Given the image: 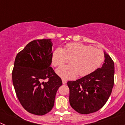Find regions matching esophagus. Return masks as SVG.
Returning a JSON list of instances; mask_svg holds the SVG:
<instances>
[{"instance_id": "obj_1", "label": "esophagus", "mask_w": 125, "mask_h": 125, "mask_svg": "<svg viewBox=\"0 0 125 125\" xmlns=\"http://www.w3.org/2000/svg\"><path fill=\"white\" fill-rule=\"evenodd\" d=\"M62 84H65L67 83V81L65 80V79H62Z\"/></svg>"}]
</instances>
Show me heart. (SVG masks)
<instances>
[{"label":"heart","mask_w":125,"mask_h":125,"mask_svg":"<svg viewBox=\"0 0 125 125\" xmlns=\"http://www.w3.org/2000/svg\"><path fill=\"white\" fill-rule=\"evenodd\" d=\"M104 59L103 51L91 46L79 42L69 43L64 49L57 47L53 52L52 64L60 67L67 63L70 64L59 68L57 74L66 79H74L76 76H85L96 70Z\"/></svg>","instance_id":"obj_1"}]
</instances>
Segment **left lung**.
Masks as SVG:
<instances>
[{
    "instance_id": "left-lung-1",
    "label": "left lung",
    "mask_w": 125,
    "mask_h": 125,
    "mask_svg": "<svg viewBox=\"0 0 125 125\" xmlns=\"http://www.w3.org/2000/svg\"><path fill=\"white\" fill-rule=\"evenodd\" d=\"M104 57L102 68L67 83L70 105L79 113L87 115L98 111L111 94L115 81V64L107 53L104 52Z\"/></svg>"
}]
</instances>
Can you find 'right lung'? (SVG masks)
I'll use <instances>...</instances> for the list:
<instances>
[{
    "instance_id": "1",
    "label": "right lung",
    "mask_w": 125,
    "mask_h": 125,
    "mask_svg": "<svg viewBox=\"0 0 125 125\" xmlns=\"http://www.w3.org/2000/svg\"><path fill=\"white\" fill-rule=\"evenodd\" d=\"M51 39L30 42L16 56L12 82L20 103L30 113L44 115L52 109L56 92L62 84L51 67ZM47 79V82H44Z\"/></svg>"
}]
</instances>
